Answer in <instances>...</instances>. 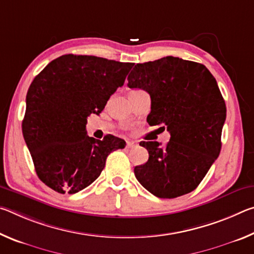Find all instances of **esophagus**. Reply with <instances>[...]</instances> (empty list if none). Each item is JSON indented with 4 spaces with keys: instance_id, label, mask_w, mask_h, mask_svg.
Masks as SVG:
<instances>
[{
    "instance_id": "1",
    "label": "esophagus",
    "mask_w": 254,
    "mask_h": 254,
    "mask_svg": "<svg viewBox=\"0 0 254 254\" xmlns=\"http://www.w3.org/2000/svg\"><path fill=\"white\" fill-rule=\"evenodd\" d=\"M127 147L134 148V147H136V142H134V141H127Z\"/></svg>"
}]
</instances>
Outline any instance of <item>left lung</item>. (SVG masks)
<instances>
[{"label":"left lung","mask_w":254,"mask_h":254,"mask_svg":"<svg viewBox=\"0 0 254 254\" xmlns=\"http://www.w3.org/2000/svg\"><path fill=\"white\" fill-rule=\"evenodd\" d=\"M130 88L151 97L150 126L166 124V145L143 141L148 161L134 168L142 186L160 198H176L196 189L221 151L226 119L224 98L216 79L201 64L163 57L136 64L127 77Z\"/></svg>","instance_id":"1"}]
</instances>
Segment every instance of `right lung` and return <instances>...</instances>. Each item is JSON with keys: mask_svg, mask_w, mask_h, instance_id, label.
Returning <instances> with one entry per match:
<instances>
[{"mask_svg": "<svg viewBox=\"0 0 254 254\" xmlns=\"http://www.w3.org/2000/svg\"><path fill=\"white\" fill-rule=\"evenodd\" d=\"M132 63L64 55L34 77L27 93L22 133L38 177L60 194H75L98 178L112 151L126 147L114 135H87L86 123L100 114L124 84Z\"/></svg>", "mask_w": 254, "mask_h": 254, "instance_id": "add662e5", "label": "right lung"}]
</instances>
